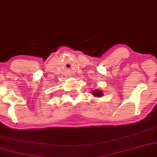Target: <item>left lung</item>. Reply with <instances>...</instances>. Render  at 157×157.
Here are the masks:
<instances>
[{
    "instance_id": "obj_1",
    "label": "left lung",
    "mask_w": 157,
    "mask_h": 157,
    "mask_svg": "<svg viewBox=\"0 0 157 157\" xmlns=\"http://www.w3.org/2000/svg\"><path fill=\"white\" fill-rule=\"evenodd\" d=\"M91 93L95 97H101L103 96V92L99 89L94 90Z\"/></svg>"
}]
</instances>
